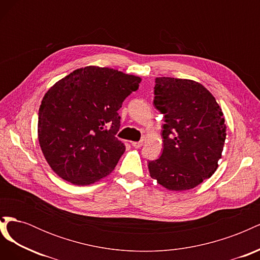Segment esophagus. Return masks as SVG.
<instances>
[{"instance_id":"obj_1","label":"esophagus","mask_w":260,"mask_h":260,"mask_svg":"<svg viewBox=\"0 0 260 260\" xmlns=\"http://www.w3.org/2000/svg\"><path fill=\"white\" fill-rule=\"evenodd\" d=\"M131 145L133 147H136V148H140L141 146L143 145V142H142V141H140V142H131Z\"/></svg>"}]
</instances>
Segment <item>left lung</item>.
I'll use <instances>...</instances> for the list:
<instances>
[{"label": "left lung", "instance_id": "8db88e82", "mask_svg": "<svg viewBox=\"0 0 260 260\" xmlns=\"http://www.w3.org/2000/svg\"><path fill=\"white\" fill-rule=\"evenodd\" d=\"M154 105L164 114L162 154L148 162L151 178L169 191L209 179L221 158L226 124L214 95L200 82L155 78Z\"/></svg>", "mask_w": 260, "mask_h": 260}]
</instances>
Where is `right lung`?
Masks as SVG:
<instances>
[{
	"instance_id": "1",
	"label": "right lung",
	"mask_w": 260,
	"mask_h": 260,
	"mask_svg": "<svg viewBox=\"0 0 260 260\" xmlns=\"http://www.w3.org/2000/svg\"><path fill=\"white\" fill-rule=\"evenodd\" d=\"M141 80L113 68L86 66L51 86L39 109L38 139L55 174L76 185L112 174L125 151L116 138L118 109Z\"/></svg>"
}]
</instances>
